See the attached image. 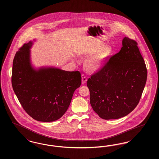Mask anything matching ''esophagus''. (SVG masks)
<instances>
[{"label":"esophagus","instance_id":"esophagus-1","mask_svg":"<svg viewBox=\"0 0 159 159\" xmlns=\"http://www.w3.org/2000/svg\"><path fill=\"white\" fill-rule=\"evenodd\" d=\"M87 80V79H86V77L84 75H82V83H85Z\"/></svg>","mask_w":159,"mask_h":159}]
</instances>
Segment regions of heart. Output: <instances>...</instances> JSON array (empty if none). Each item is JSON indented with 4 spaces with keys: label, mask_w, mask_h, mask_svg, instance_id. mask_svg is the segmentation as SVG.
<instances>
[{
    "label": "heart",
    "mask_w": 159,
    "mask_h": 159,
    "mask_svg": "<svg viewBox=\"0 0 159 159\" xmlns=\"http://www.w3.org/2000/svg\"><path fill=\"white\" fill-rule=\"evenodd\" d=\"M93 62H94V58L93 57H92L89 60V64H92Z\"/></svg>",
    "instance_id": "obj_1"
}]
</instances>
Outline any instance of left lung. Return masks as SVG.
I'll list each match as a JSON object with an SVG mask.
<instances>
[{
	"instance_id": "left-lung-1",
	"label": "left lung",
	"mask_w": 159,
	"mask_h": 159,
	"mask_svg": "<svg viewBox=\"0 0 159 159\" xmlns=\"http://www.w3.org/2000/svg\"><path fill=\"white\" fill-rule=\"evenodd\" d=\"M33 42L24 43L13 61L12 85L24 110L33 119L53 121L68 109L74 92L82 83L79 71L60 68L31 66L30 48Z\"/></svg>"
}]
</instances>
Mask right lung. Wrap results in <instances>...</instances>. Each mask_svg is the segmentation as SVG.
I'll return each mask as SVG.
<instances>
[{
  "label": "right lung",
  "mask_w": 159,
  "mask_h": 159,
  "mask_svg": "<svg viewBox=\"0 0 159 159\" xmlns=\"http://www.w3.org/2000/svg\"><path fill=\"white\" fill-rule=\"evenodd\" d=\"M147 77L146 66L138 43L125 37L119 52L87 81L93 110L105 120L127 116L139 103Z\"/></svg>",
  "instance_id": "obj_1"
}]
</instances>
